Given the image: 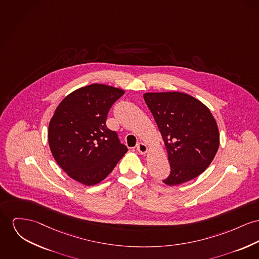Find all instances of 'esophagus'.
I'll list each match as a JSON object with an SVG mask.
<instances>
[{
    "label": "esophagus",
    "instance_id": "1",
    "mask_svg": "<svg viewBox=\"0 0 259 259\" xmlns=\"http://www.w3.org/2000/svg\"><path fill=\"white\" fill-rule=\"evenodd\" d=\"M137 149H138L139 154H142V155L146 154V153H147V151H148V147H147V145H145V144H144V143H142V142L138 143V146H137Z\"/></svg>",
    "mask_w": 259,
    "mask_h": 259
}]
</instances>
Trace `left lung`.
Wrapping results in <instances>:
<instances>
[{
  "label": "left lung",
  "mask_w": 259,
  "mask_h": 259,
  "mask_svg": "<svg viewBox=\"0 0 259 259\" xmlns=\"http://www.w3.org/2000/svg\"><path fill=\"white\" fill-rule=\"evenodd\" d=\"M161 133L171 172L163 183L178 186L204 172L217 153L220 136L206 106L183 92L143 95Z\"/></svg>",
  "instance_id": "1"
}]
</instances>
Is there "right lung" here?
<instances>
[{
    "label": "right lung",
    "instance_id": "obj_1",
    "mask_svg": "<svg viewBox=\"0 0 259 259\" xmlns=\"http://www.w3.org/2000/svg\"><path fill=\"white\" fill-rule=\"evenodd\" d=\"M124 91L94 83L78 88L59 104L49 122L53 157L71 179L94 186L127 152L116 132L106 125L108 112Z\"/></svg>",
    "mask_w": 259,
    "mask_h": 259
}]
</instances>
